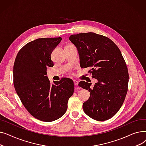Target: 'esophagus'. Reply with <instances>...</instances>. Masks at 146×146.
Wrapping results in <instances>:
<instances>
[{
    "label": "esophagus",
    "instance_id": "1",
    "mask_svg": "<svg viewBox=\"0 0 146 146\" xmlns=\"http://www.w3.org/2000/svg\"><path fill=\"white\" fill-rule=\"evenodd\" d=\"M73 82H74V85H75V86H78V85H79V82H78L77 80H74Z\"/></svg>",
    "mask_w": 146,
    "mask_h": 146
}]
</instances>
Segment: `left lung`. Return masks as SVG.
Listing matches in <instances>:
<instances>
[{
  "label": "left lung",
  "mask_w": 146,
  "mask_h": 146,
  "mask_svg": "<svg viewBox=\"0 0 146 146\" xmlns=\"http://www.w3.org/2000/svg\"><path fill=\"white\" fill-rule=\"evenodd\" d=\"M69 40L78 50L80 67L91 68L89 73L98 80L93 89L92 83H79L90 94L83 104L84 112L99 121L111 118L123 104L128 90V68L121 51L110 38L94 33L74 34Z\"/></svg>",
  "instance_id": "left-lung-1"
}]
</instances>
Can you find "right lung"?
<instances>
[{"label":"right lung","instance_id":"1","mask_svg":"<svg viewBox=\"0 0 146 146\" xmlns=\"http://www.w3.org/2000/svg\"><path fill=\"white\" fill-rule=\"evenodd\" d=\"M62 40L38 38L24 45L18 52L13 69V85L25 108L35 118L44 122L62 117L74 92V83L68 78L50 83L47 68L54 66L52 51Z\"/></svg>","mask_w":146,"mask_h":146}]
</instances>
